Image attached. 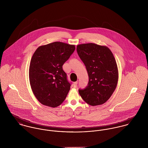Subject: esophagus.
I'll use <instances>...</instances> for the list:
<instances>
[{
    "instance_id": "34e87169",
    "label": "esophagus",
    "mask_w": 148,
    "mask_h": 148,
    "mask_svg": "<svg viewBox=\"0 0 148 148\" xmlns=\"http://www.w3.org/2000/svg\"><path fill=\"white\" fill-rule=\"evenodd\" d=\"M77 82H74L73 83V86L75 88H76L77 86Z\"/></svg>"
}]
</instances>
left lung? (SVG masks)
Returning <instances> with one entry per match:
<instances>
[{"mask_svg": "<svg viewBox=\"0 0 148 148\" xmlns=\"http://www.w3.org/2000/svg\"><path fill=\"white\" fill-rule=\"evenodd\" d=\"M76 49L89 76L87 86L79 89V93L89 105H101L110 97L117 84L119 72L114 57L109 48L95 43L77 45Z\"/></svg>", "mask_w": 148, "mask_h": 148, "instance_id": "obj_1", "label": "left lung"}]
</instances>
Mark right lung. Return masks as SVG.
Instances as JSON below:
<instances>
[{
    "label": "right lung",
    "mask_w": 148,
    "mask_h": 148,
    "mask_svg": "<svg viewBox=\"0 0 148 148\" xmlns=\"http://www.w3.org/2000/svg\"><path fill=\"white\" fill-rule=\"evenodd\" d=\"M75 49L74 45L56 42L40 46L34 52L29 68V82L42 105L55 108L65 99L71 84L63 65Z\"/></svg>",
    "instance_id": "right-lung-1"
}]
</instances>
